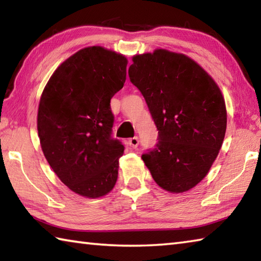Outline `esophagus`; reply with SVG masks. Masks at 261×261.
<instances>
[{
	"instance_id": "esophagus-1",
	"label": "esophagus",
	"mask_w": 261,
	"mask_h": 261,
	"mask_svg": "<svg viewBox=\"0 0 261 261\" xmlns=\"http://www.w3.org/2000/svg\"><path fill=\"white\" fill-rule=\"evenodd\" d=\"M127 145H129L131 148H137L139 145V139L138 137H134V138H130L129 140H127Z\"/></svg>"
}]
</instances>
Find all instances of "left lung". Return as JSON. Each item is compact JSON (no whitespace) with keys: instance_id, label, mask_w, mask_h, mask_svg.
<instances>
[{"instance_id":"obj_1","label":"left lung","mask_w":261,"mask_h":261,"mask_svg":"<svg viewBox=\"0 0 261 261\" xmlns=\"http://www.w3.org/2000/svg\"><path fill=\"white\" fill-rule=\"evenodd\" d=\"M132 61L130 81L159 130V143L141 159L161 188L187 192L202 181L219 154L227 126L224 96L205 69L184 54L156 49Z\"/></svg>"}]
</instances>
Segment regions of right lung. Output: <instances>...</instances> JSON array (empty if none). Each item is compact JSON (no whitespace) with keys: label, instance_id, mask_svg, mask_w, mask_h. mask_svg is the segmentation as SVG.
<instances>
[{"label":"right lung","instance_id":"obj_1","mask_svg":"<svg viewBox=\"0 0 261 261\" xmlns=\"http://www.w3.org/2000/svg\"><path fill=\"white\" fill-rule=\"evenodd\" d=\"M125 56L100 45L63 61L41 94L37 132L41 148L61 182L87 198L114 188L124 147L111 137V99L126 80Z\"/></svg>","mask_w":261,"mask_h":261}]
</instances>
